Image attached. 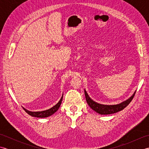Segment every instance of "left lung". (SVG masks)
<instances>
[{
  "label": "left lung",
  "instance_id": "left-lung-1",
  "mask_svg": "<svg viewBox=\"0 0 149 149\" xmlns=\"http://www.w3.org/2000/svg\"><path fill=\"white\" fill-rule=\"evenodd\" d=\"M84 95L88 104L95 111H96L99 114H100V115H109V114H113L120 111L124 109L125 107H127L129 103L131 102L132 99H133L135 92L129 99L126 100L125 101H123V102L120 104H116V105H104V104H99L95 102L92 99H90V97L88 95L85 90Z\"/></svg>",
  "mask_w": 149,
  "mask_h": 149
}]
</instances>
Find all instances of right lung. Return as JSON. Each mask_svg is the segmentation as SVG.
<instances>
[{
  "label": "right lung",
  "mask_w": 149,
  "mask_h": 149,
  "mask_svg": "<svg viewBox=\"0 0 149 149\" xmlns=\"http://www.w3.org/2000/svg\"><path fill=\"white\" fill-rule=\"evenodd\" d=\"M62 99H63V96L61 97V99H60L58 103H57L55 106H54L50 109H49L45 111H28L25 109L24 107H23V109L27 114H29V115L32 116L38 117V118H46V117L51 116L58 110V109L60 107V105H61V104Z\"/></svg>",
  "instance_id": "obj_1"
}]
</instances>
